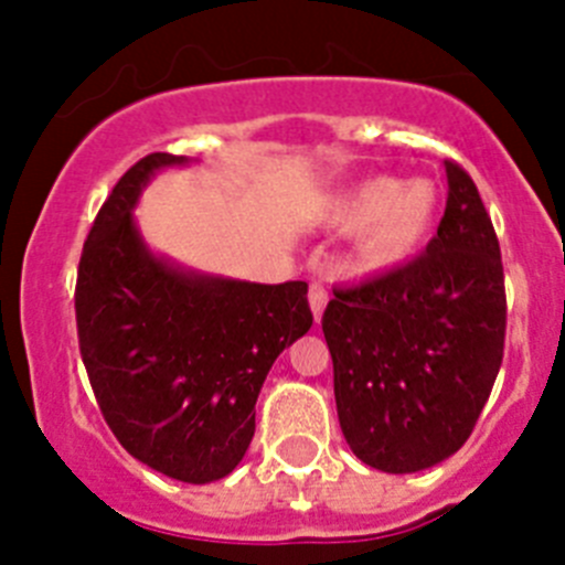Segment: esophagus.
Returning a JSON list of instances; mask_svg holds the SVG:
<instances>
[{"instance_id": "esophagus-1", "label": "esophagus", "mask_w": 565, "mask_h": 565, "mask_svg": "<svg viewBox=\"0 0 565 565\" xmlns=\"http://www.w3.org/2000/svg\"><path fill=\"white\" fill-rule=\"evenodd\" d=\"M308 302H311L313 319L319 322V319H322V311H326L328 306V291L322 282H311V286H308Z\"/></svg>"}]
</instances>
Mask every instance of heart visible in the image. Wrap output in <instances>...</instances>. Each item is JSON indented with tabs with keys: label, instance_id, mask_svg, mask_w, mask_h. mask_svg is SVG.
Wrapping results in <instances>:
<instances>
[{
	"label": "heart",
	"instance_id": "b5f03b06",
	"mask_svg": "<svg viewBox=\"0 0 565 565\" xmlns=\"http://www.w3.org/2000/svg\"><path fill=\"white\" fill-rule=\"evenodd\" d=\"M438 189L430 181H396L376 174L344 192L333 206V223L342 232H362L356 263L364 274L404 266L430 239L438 221Z\"/></svg>",
	"mask_w": 565,
	"mask_h": 565
}]
</instances>
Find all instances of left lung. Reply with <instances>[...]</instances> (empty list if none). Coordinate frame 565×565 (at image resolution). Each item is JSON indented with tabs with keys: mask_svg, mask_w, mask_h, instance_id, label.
Listing matches in <instances>:
<instances>
[{
	"mask_svg": "<svg viewBox=\"0 0 565 565\" xmlns=\"http://www.w3.org/2000/svg\"><path fill=\"white\" fill-rule=\"evenodd\" d=\"M447 169V209L422 257L339 288L322 313L339 427L367 467L404 476L463 447L503 359L501 246L476 183Z\"/></svg>",
	"mask_w": 565,
	"mask_h": 565,
	"instance_id": "obj_1",
	"label": "left lung"
}]
</instances>
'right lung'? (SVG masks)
<instances>
[{
    "instance_id": "obj_1",
    "label": "right lung",
    "mask_w": 565,
    "mask_h": 565,
    "mask_svg": "<svg viewBox=\"0 0 565 565\" xmlns=\"http://www.w3.org/2000/svg\"><path fill=\"white\" fill-rule=\"evenodd\" d=\"M189 158L152 152L124 172L84 243L78 348L124 450L183 483L221 481L254 436V404L274 359L306 337L308 282L279 286L186 271L135 226L154 172Z\"/></svg>"
}]
</instances>
